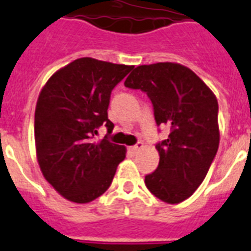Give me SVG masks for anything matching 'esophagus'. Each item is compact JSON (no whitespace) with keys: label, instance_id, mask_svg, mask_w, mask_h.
Here are the masks:
<instances>
[{"label":"esophagus","instance_id":"obj_1","mask_svg":"<svg viewBox=\"0 0 251 251\" xmlns=\"http://www.w3.org/2000/svg\"><path fill=\"white\" fill-rule=\"evenodd\" d=\"M141 149H144V144H142V142H138V144L130 148V150L133 151V153H137V151H140Z\"/></svg>","mask_w":251,"mask_h":251}]
</instances>
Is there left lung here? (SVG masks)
<instances>
[{"instance_id": "1", "label": "left lung", "mask_w": 251, "mask_h": 251, "mask_svg": "<svg viewBox=\"0 0 251 251\" xmlns=\"http://www.w3.org/2000/svg\"><path fill=\"white\" fill-rule=\"evenodd\" d=\"M125 86L146 93L157 125L170 126L168 140L155 145L158 168L145 185L166 203L185 201L205 179L220 145L214 93L193 70L173 62L137 66Z\"/></svg>"}]
</instances>
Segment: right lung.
Returning a JSON list of instances; mask_svg holds the SVG:
<instances>
[{"instance_id": "add662e5", "label": "right lung", "mask_w": 251, "mask_h": 251, "mask_svg": "<svg viewBox=\"0 0 251 251\" xmlns=\"http://www.w3.org/2000/svg\"><path fill=\"white\" fill-rule=\"evenodd\" d=\"M133 66L85 57L55 72L42 88L34 114L37 159L48 182L66 200L88 203L110 186L125 146L94 144L100 126L107 133L111 90Z\"/></svg>"}]
</instances>
